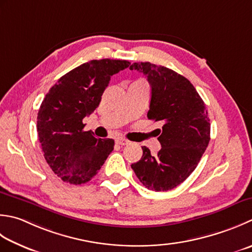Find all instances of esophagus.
I'll use <instances>...</instances> for the list:
<instances>
[{
  "label": "esophagus",
  "mask_w": 252,
  "mask_h": 252,
  "mask_svg": "<svg viewBox=\"0 0 252 252\" xmlns=\"http://www.w3.org/2000/svg\"><path fill=\"white\" fill-rule=\"evenodd\" d=\"M117 144H119V145H121V146H123V145H127V144H129V141H127V140H126V139H122V137H121V139H118L117 141Z\"/></svg>",
  "instance_id": "obj_1"
}]
</instances>
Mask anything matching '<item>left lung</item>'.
I'll return each instance as SVG.
<instances>
[{"mask_svg": "<svg viewBox=\"0 0 252 252\" xmlns=\"http://www.w3.org/2000/svg\"><path fill=\"white\" fill-rule=\"evenodd\" d=\"M130 70L145 74L151 85L147 118L164 123L157 129L160 151L153 156L143 146L142 158L131 167L147 189L172 190L196 168L209 145L211 125L206 106L190 81L168 67L135 62Z\"/></svg>", "mask_w": 252, "mask_h": 252, "instance_id": "8db88e82", "label": "left lung"}]
</instances>
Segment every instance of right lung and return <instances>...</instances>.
<instances>
[{"instance_id": "add662e5", "label": "right lung", "mask_w": 252, "mask_h": 252, "mask_svg": "<svg viewBox=\"0 0 252 252\" xmlns=\"http://www.w3.org/2000/svg\"><path fill=\"white\" fill-rule=\"evenodd\" d=\"M126 60H92L73 68L50 88L39 108L38 137L48 165L71 185L90 181L113 151L112 139L84 131L83 119L99 106L113 74L129 67Z\"/></svg>"}]
</instances>
